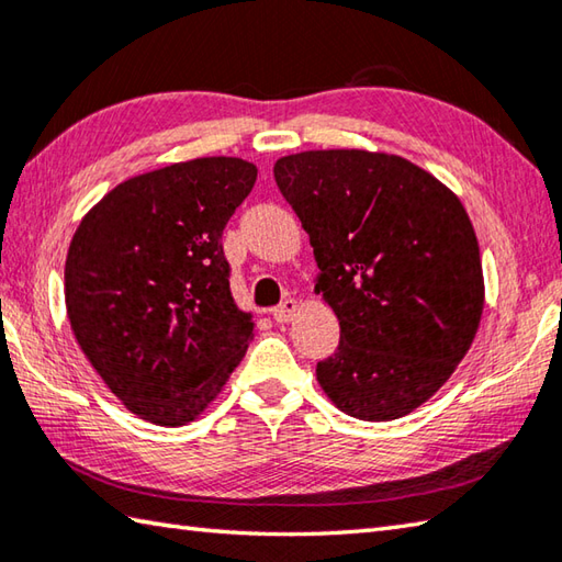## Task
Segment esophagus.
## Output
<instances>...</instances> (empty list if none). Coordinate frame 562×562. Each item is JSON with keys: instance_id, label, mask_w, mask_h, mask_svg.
<instances>
[{"instance_id": "34e87169", "label": "esophagus", "mask_w": 562, "mask_h": 562, "mask_svg": "<svg viewBox=\"0 0 562 562\" xmlns=\"http://www.w3.org/2000/svg\"><path fill=\"white\" fill-rule=\"evenodd\" d=\"M296 310H300V302H296V300H284L282 304H278L272 310V318L278 324H288V322H292V318H294Z\"/></svg>"}]
</instances>
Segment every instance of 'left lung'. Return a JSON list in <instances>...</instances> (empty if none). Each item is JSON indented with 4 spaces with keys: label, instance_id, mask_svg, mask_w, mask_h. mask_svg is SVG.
<instances>
[{
    "label": "left lung",
    "instance_id": "left-lung-1",
    "mask_svg": "<svg viewBox=\"0 0 562 562\" xmlns=\"http://www.w3.org/2000/svg\"><path fill=\"white\" fill-rule=\"evenodd\" d=\"M274 180L314 246V292L340 326L338 350L316 366L324 394L360 422L419 409L465 358L485 310L463 202L378 150L292 153Z\"/></svg>",
    "mask_w": 562,
    "mask_h": 562
}]
</instances>
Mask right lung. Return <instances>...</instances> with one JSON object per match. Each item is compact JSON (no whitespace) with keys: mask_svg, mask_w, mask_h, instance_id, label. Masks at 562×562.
Wrapping results in <instances>:
<instances>
[{"mask_svg":"<svg viewBox=\"0 0 562 562\" xmlns=\"http://www.w3.org/2000/svg\"><path fill=\"white\" fill-rule=\"evenodd\" d=\"M258 168L194 158L136 175L77 226L65 306L77 346L138 419L194 422L246 356L252 314L231 294L222 234Z\"/></svg>","mask_w":562,"mask_h":562,"instance_id":"1","label":"right lung"}]
</instances>
